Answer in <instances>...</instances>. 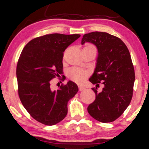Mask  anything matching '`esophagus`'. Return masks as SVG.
Wrapping results in <instances>:
<instances>
[{"mask_svg":"<svg viewBox=\"0 0 149 149\" xmlns=\"http://www.w3.org/2000/svg\"><path fill=\"white\" fill-rule=\"evenodd\" d=\"M78 88H79V90L80 91H83V90H85V88L84 87L81 86V85H78Z\"/></svg>","mask_w":149,"mask_h":149,"instance_id":"esophagus-1","label":"esophagus"}]
</instances>
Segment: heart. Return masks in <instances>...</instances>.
<instances>
[{
	"label": "heart",
	"instance_id": "heart-1",
	"mask_svg": "<svg viewBox=\"0 0 149 149\" xmlns=\"http://www.w3.org/2000/svg\"><path fill=\"white\" fill-rule=\"evenodd\" d=\"M86 47H93L91 45H87ZM88 73L84 70L79 69V68H73L71 69L68 72V76L70 79L76 83H82L85 79Z\"/></svg>",
	"mask_w": 149,
	"mask_h": 149
}]
</instances>
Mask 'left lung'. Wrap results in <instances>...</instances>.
<instances>
[{
    "instance_id": "left-lung-1",
    "label": "left lung",
    "mask_w": 149,
    "mask_h": 149,
    "mask_svg": "<svg viewBox=\"0 0 149 149\" xmlns=\"http://www.w3.org/2000/svg\"><path fill=\"white\" fill-rule=\"evenodd\" d=\"M85 42L94 44L98 50L96 67L89 80L96 86L101 82L104 85L102 92L92 88L96 98L88 111L100 122H113L123 113L132 97L135 74L130 54L119 38L106 32L85 34L81 44Z\"/></svg>"
}]
</instances>
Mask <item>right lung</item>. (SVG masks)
<instances>
[{
    "instance_id": "obj_1",
    "label": "right lung",
    "mask_w": 149,
    "mask_h": 149,
    "mask_svg": "<svg viewBox=\"0 0 149 149\" xmlns=\"http://www.w3.org/2000/svg\"><path fill=\"white\" fill-rule=\"evenodd\" d=\"M80 36L52 33L36 38L20 54L17 66L20 100L34 119L46 125L57 124L66 117L68 102L78 91L71 80L52 90L50 80L62 73L64 50Z\"/></svg>"
}]
</instances>
